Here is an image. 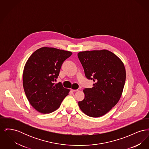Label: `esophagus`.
Listing matches in <instances>:
<instances>
[{
    "instance_id": "1",
    "label": "esophagus",
    "mask_w": 149,
    "mask_h": 149,
    "mask_svg": "<svg viewBox=\"0 0 149 149\" xmlns=\"http://www.w3.org/2000/svg\"><path fill=\"white\" fill-rule=\"evenodd\" d=\"M80 90V89H79V88L78 89H75H75H71V91L74 92H78V91H79Z\"/></svg>"
}]
</instances>
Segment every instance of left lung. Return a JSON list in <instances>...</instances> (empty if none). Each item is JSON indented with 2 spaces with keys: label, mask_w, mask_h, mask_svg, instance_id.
<instances>
[{
  "label": "left lung",
  "mask_w": 149,
  "mask_h": 149,
  "mask_svg": "<svg viewBox=\"0 0 149 149\" xmlns=\"http://www.w3.org/2000/svg\"><path fill=\"white\" fill-rule=\"evenodd\" d=\"M78 56L85 77L93 80L92 88H85L84 99L78 102L81 111L92 117H101L118 103L126 81L124 64L107 50L80 52Z\"/></svg>",
  "instance_id": "left-lung-1"
}]
</instances>
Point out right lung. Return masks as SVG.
Listing matches in <instances>:
<instances>
[{"label": "right lung", "mask_w": 149, "mask_h": 149, "mask_svg": "<svg viewBox=\"0 0 149 149\" xmlns=\"http://www.w3.org/2000/svg\"><path fill=\"white\" fill-rule=\"evenodd\" d=\"M72 52L43 47L29 57L24 68L23 85L29 103L41 113H50L60 106L69 89L55 84L64 61Z\"/></svg>", "instance_id": "1"}]
</instances>
